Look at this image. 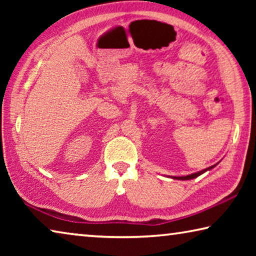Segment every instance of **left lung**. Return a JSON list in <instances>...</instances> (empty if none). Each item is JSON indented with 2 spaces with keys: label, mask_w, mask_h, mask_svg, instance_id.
I'll return each instance as SVG.
<instances>
[{
  "label": "left lung",
  "mask_w": 256,
  "mask_h": 256,
  "mask_svg": "<svg viewBox=\"0 0 256 256\" xmlns=\"http://www.w3.org/2000/svg\"><path fill=\"white\" fill-rule=\"evenodd\" d=\"M216 164H214V166H210V167L206 168V170H200V172H194V174H190V175H186V176H170V177H172V180H193V178H196L198 176L202 175L203 172H208V170H212V168L216 167Z\"/></svg>",
  "instance_id": "obj_1"
}]
</instances>
